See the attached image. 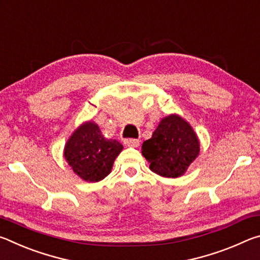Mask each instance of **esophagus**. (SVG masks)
<instances>
[{"label": "esophagus", "instance_id": "34e87169", "mask_svg": "<svg viewBox=\"0 0 260 260\" xmlns=\"http://www.w3.org/2000/svg\"><path fill=\"white\" fill-rule=\"evenodd\" d=\"M124 144L127 147L138 148L140 146V141L136 139H126V140H124Z\"/></svg>", "mask_w": 260, "mask_h": 260}]
</instances>
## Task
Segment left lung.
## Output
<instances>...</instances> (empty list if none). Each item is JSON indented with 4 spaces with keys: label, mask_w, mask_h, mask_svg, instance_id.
<instances>
[{
    "label": "left lung",
    "mask_w": 260,
    "mask_h": 260,
    "mask_svg": "<svg viewBox=\"0 0 260 260\" xmlns=\"http://www.w3.org/2000/svg\"><path fill=\"white\" fill-rule=\"evenodd\" d=\"M199 153V138L178 114L162 118L151 139L142 144V155L150 162V170L165 178L181 177Z\"/></svg>",
    "instance_id": "8db88e82"
}]
</instances>
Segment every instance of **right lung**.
I'll return each instance as SVG.
<instances>
[{
	"mask_svg": "<svg viewBox=\"0 0 260 260\" xmlns=\"http://www.w3.org/2000/svg\"><path fill=\"white\" fill-rule=\"evenodd\" d=\"M122 148L117 140L105 139L98 124L86 121L70 136L64 157L82 180L98 182L111 172L113 161Z\"/></svg>",
	"mask_w": 260,
	"mask_h": 260,
	"instance_id": "1",
	"label": "right lung"
}]
</instances>
